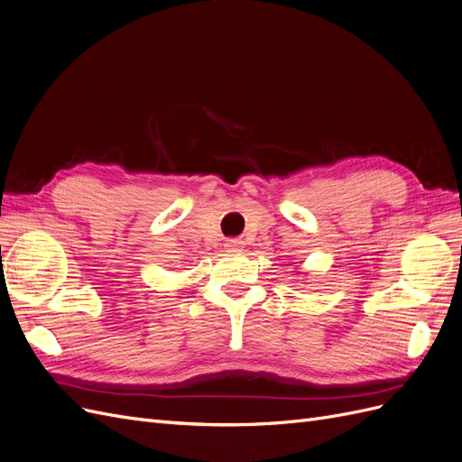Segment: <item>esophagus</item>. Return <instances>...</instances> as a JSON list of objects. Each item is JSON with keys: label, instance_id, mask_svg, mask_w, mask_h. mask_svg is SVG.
Segmentation results:
<instances>
[{"label": "esophagus", "instance_id": "1", "mask_svg": "<svg viewBox=\"0 0 462 462\" xmlns=\"http://www.w3.org/2000/svg\"><path fill=\"white\" fill-rule=\"evenodd\" d=\"M243 241L241 239H236V236H233V239H227L226 241V246L229 248V250H241L243 248Z\"/></svg>", "mask_w": 462, "mask_h": 462}]
</instances>
